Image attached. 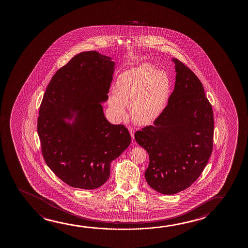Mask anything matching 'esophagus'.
Listing matches in <instances>:
<instances>
[{
	"instance_id": "obj_1",
	"label": "esophagus",
	"mask_w": 248,
	"mask_h": 248,
	"mask_svg": "<svg viewBox=\"0 0 248 248\" xmlns=\"http://www.w3.org/2000/svg\"><path fill=\"white\" fill-rule=\"evenodd\" d=\"M128 129H129V133H130V136L132 137V139H134V134H135V129L132 127H128Z\"/></svg>"
}]
</instances>
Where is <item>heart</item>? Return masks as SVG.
I'll use <instances>...</instances> for the list:
<instances>
[{"label": "heart", "instance_id": "obj_1", "mask_svg": "<svg viewBox=\"0 0 248 248\" xmlns=\"http://www.w3.org/2000/svg\"><path fill=\"white\" fill-rule=\"evenodd\" d=\"M170 92V79L166 72L154 70L144 63L119 75L109 95L108 105L117 119L125 117V106L134 122L146 124L153 122L166 106Z\"/></svg>", "mask_w": 248, "mask_h": 248}]
</instances>
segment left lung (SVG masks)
<instances>
[{
	"label": "left lung",
	"mask_w": 248,
	"mask_h": 248,
	"mask_svg": "<svg viewBox=\"0 0 248 248\" xmlns=\"http://www.w3.org/2000/svg\"><path fill=\"white\" fill-rule=\"evenodd\" d=\"M175 85L153 125L135 139L149 155L147 184L160 193L186 190L202 173L213 151L214 112L197 75L176 58Z\"/></svg>",
	"instance_id": "obj_1"
}]
</instances>
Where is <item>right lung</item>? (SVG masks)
<instances>
[{
  "instance_id": "right-lung-1",
  "label": "right lung",
  "mask_w": 248,
  "mask_h": 248,
  "mask_svg": "<svg viewBox=\"0 0 248 248\" xmlns=\"http://www.w3.org/2000/svg\"><path fill=\"white\" fill-rule=\"evenodd\" d=\"M114 66L109 57L84 51L58 69L45 92L37 122L41 153L70 186H102L112 160L131 142L125 126L110 124L101 104L108 98ZM73 118V123L64 120Z\"/></svg>"
}]
</instances>
